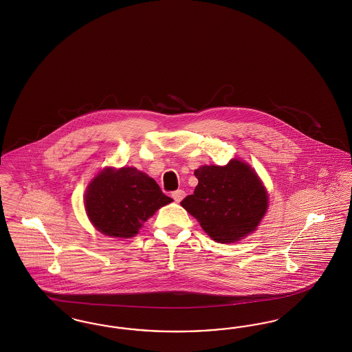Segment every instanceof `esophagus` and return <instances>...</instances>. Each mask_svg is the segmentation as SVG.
Here are the masks:
<instances>
[{
  "label": "esophagus",
  "mask_w": 352,
  "mask_h": 352,
  "mask_svg": "<svg viewBox=\"0 0 352 352\" xmlns=\"http://www.w3.org/2000/svg\"><path fill=\"white\" fill-rule=\"evenodd\" d=\"M171 197H173V199H174L177 203H179L183 197H186V192H184L183 190H177V191H174V192L171 194Z\"/></svg>",
  "instance_id": "obj_1"
}]
</instances>
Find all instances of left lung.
<instances>
[{
  "label": "left lung",
  "instance_id": "left-lung-1",
  "mask_svg": "<svg viewBox=\"0 0 352 352\" xmlns=\"http://www.w3.org/2000/svg\"><path fill=\"white\" fill-rule=\"evenodd\" d=\"M197 187L181 206L213 241L233 243L256 229L268 207L267 191L255 170L241 160L195 170Z\"/></svg>",
  "mask_w": 352,
  "mask_h": 352
}]
</instances>
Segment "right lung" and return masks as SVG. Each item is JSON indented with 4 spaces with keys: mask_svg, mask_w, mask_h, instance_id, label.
Here are the masks:
<instances>
[{
    "mask_svg": "<svg viewBox=\"0 0 352 352\" xmlns=\"http://www.w3.org/2000/svg\"><path fill=\"white\" fill-rule=\"evenodd\" d=\"M85 208L100 233L131 239L157 210L173 201L153 178L136 168H106L89 183Z\"/></svg>",
    "mask_w": 352,
    "mask_h": 352,
    "instance_id": "obj_1",
    "label": "right lung"
}]
</instances>
